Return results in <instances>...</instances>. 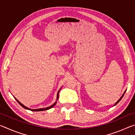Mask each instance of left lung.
I'll list each match as a JSON object with an SVG mask.
<instances>
[{
	"mask_svg": "<svg viewBox=\"0 0 135 135\" xmlns=\"http://www.w3.org/2000/svg\"><path fill=\"white\" fill-rule=\"evenodd\" d=\"M125 92H126V91H125V92H124V94H123V95L122 96V97H121V98H120V99H119V100H118V101H117V102H116V103L115 104V105H116V104H118V102H119V101H120V100L121 99H122V98L123 97V96H124V93H125Z\"/></svg>",
	"mask_w": 135,
	"mask_h": 135,
	"instance_id": "8db88e82",
	"label": "left lung"
}]
</instances>
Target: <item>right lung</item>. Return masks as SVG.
Segmentation results:
<instances>
[{
	"instance_id": "right-lung-1",
	"label": "right lung",
	"mask_w": 135,
	"mask_h": 135,
	"mask_svg": "<svg viewBox=\"0 0 135 135\" xmlns=\"http://www.w3.org/2000/svg\"><path fill=\"white\" fill-rule=\"evenodd\" d=\"M59 90H60V89L59 90V91L58 92V93H57V99H58V98H59ZM15 99H16V100H17V101L18 102V104H19L20 105H21V107H23L24 108H25V109H29V110H31V111H45V110H47V109H50V108H52V107H54L55 105H56V102H55V103L52 105H51V106H50V107H47V108H40V109H30V108H27V107H26V106H24L23 104H22L21 102H19L18 101V100L16 99V98H15Z\"/></svg>"
}]
</instances>
